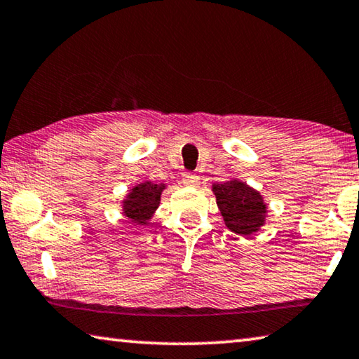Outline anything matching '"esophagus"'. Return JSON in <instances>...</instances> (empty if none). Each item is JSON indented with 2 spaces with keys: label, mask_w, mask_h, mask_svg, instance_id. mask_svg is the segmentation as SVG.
I'll return each mask as SVG.
<instances>
[{
  "label": "esophagus",
  "mask_w": 359,
  "mask_h": 359,
  "mask_svg": "<svg viewBox=\"0 0 359 359\" xmlns=\"http://www.w3.org/2000/svg\"><path fill=\"white\" fill-rule=\"evenodd\" d=\"M182 180H184V184L187 187H198V185H200V177H198V175L193 174V172H185L184 175H182Z\"/></svg>",
  "instance_id": "34e87169"
}]
</instances>
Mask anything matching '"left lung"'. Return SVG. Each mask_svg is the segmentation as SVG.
I'll return each mask as SVG.
<instances>
[{"mask_svg":"<svg viewBox=\"0 0 359 359\" xmlns=\"http://www.w3.org/2000/svg\"><path fill=\"white\" fill-rule=\"evenodd\" d=\"M212 193L226 229L244 238L257 233L265 225L269 208L260 191L240 179L212 184Z\"/></svg>","mask_w":359,"mask_h":359,"instance_id":"obj_1","label":"left lung"}]
</instances>
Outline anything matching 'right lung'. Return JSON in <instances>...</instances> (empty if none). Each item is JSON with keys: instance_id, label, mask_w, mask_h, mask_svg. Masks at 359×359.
Instances as JSON below:
<instances>
[{"instance_id": "obj_1", "label": "right lung", "mask_w": 359, "mask_h": 359, "mask_svg": "<svg viewBox=\"0 0 359 359\" xmlns=\"http://www.w3.org/2000/svg\"><path fill=\"white\" fill-rule=\"evenodd\" d=\"M168 189L166 184H155L144 180L135 184L121 201V212L128 222L135 225L150 224L153 215L161 203L163 191Z\"/></svg>"}]
</instances>
